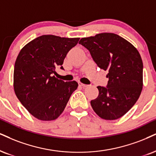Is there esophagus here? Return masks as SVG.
<instances>
[{
    "instance_id": "34e87169",
    "label": "esophagus",
    "mask_w": 156,
    "mask_h": 156,
    "mask_svg": "<svg viewBox=\"0 0 156 156\" xmlns=\"http://www.w3.org/2000/svg\"><path fill=\"white\" fill-rule=\"evenodd\" d=\"M79 84H80V86H82V87H87V84H83V83H81V82H80L79 83Z\"/></svg>"
}]
</instances>
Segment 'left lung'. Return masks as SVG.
<instances>
[{
    "instance_id": "1",
    "label": "left lung",
    "mask_w": 156,
    "mask_h": 156,
    "mask_svg": "<svg viewBox=\"0 0 156 156\" xmlns=\"http://www.w3.org/2000/svg\"><path fill=\"white\" fill-rule=\"evenodd\" d=\"M79 43L93 61L108 71L107 87H97L99 95L90 101L101 119L116 120L126 114L139 98L143 85V63L134 46L118 34L100 33L83 37Z\"/></svg>"
}]
</instances>
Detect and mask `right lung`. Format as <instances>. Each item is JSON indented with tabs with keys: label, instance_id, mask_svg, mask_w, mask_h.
<instances>
[{
	"label": "right lung",
	"instance_id": "add662e5",
	"mask_svg": "<svg viewBox=\"0 0 156 156\" xmlns=\"http://www.w3.org/2000/svg\"><path fill=\"white\" fill-rule=\"evenodd\" d=\"M80 38L46 34L27 44L19 52L13 71V89L21 103L41 121L56 119L78 87L76 81L63 82L55 77L68 52Z\"/></svg>",
	"mask_w": 156,
	"mask_h": 156
}]
</instances>
